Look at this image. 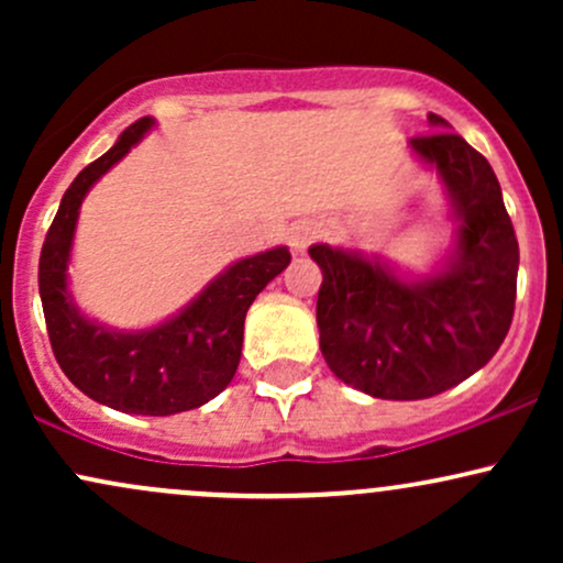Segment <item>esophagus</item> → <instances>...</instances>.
<instances>
[{"mask_svg": "<svg viewBox=\"0 0 563 563\" xmlns=\"http://www.w3.org/2000/svg\"><path fill=\"white\" fill-rule=\"evenodd\" d=\"M314 238H318V228L309 222H299L290 228V235H288V243L290 249L296 251V254H303V251L309 249V245L314 243Z\"/></svg>", "mask_w": 563, "mask_h": 563, "instance_id": "1", "label": "esophagus"}]
</instances>
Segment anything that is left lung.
<instances>
[{
	"label": "left lung",
	"mask_w": 563,
	"mask_h": 563,
	"mask_svg": "<svg viewBox=\"0 0 563 563\" xmlns=\"http://www.w3.org/2000/svg\"><path fill=\"white\" fill-rule=\"evenodd\" d=\"M410 140L434 166L455 217V243L437 273L407 280L380 256L318 243V328L335 378L378 399H426L493 360L516 303L519 243L493 166L450 124Z\"/></svg>",
	"instance_id": "left-lung-1"
}]
</instances>
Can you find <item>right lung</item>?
<instances>
[{
	"label": "right lung",
	"instance_id": "1",
	"mask_svg": "<svg viewBox=\"0 0 563 563\" xmlns=\"http://www.w3.org/2000/svg\"><path fill=\"white\" fill-rule=\"evenodd\" d=\"M140 119L70 183L38 260V294L57 365L95 402L134 416H174L228 389L241 363L245 312L290 264L286 245L230 264L179 314L145 331H113L84 318L68 290V260L81 200L151 132Z\"/></svg>",
	"mask_w": 563,
	"mask_h": 563
}]
</instances>
